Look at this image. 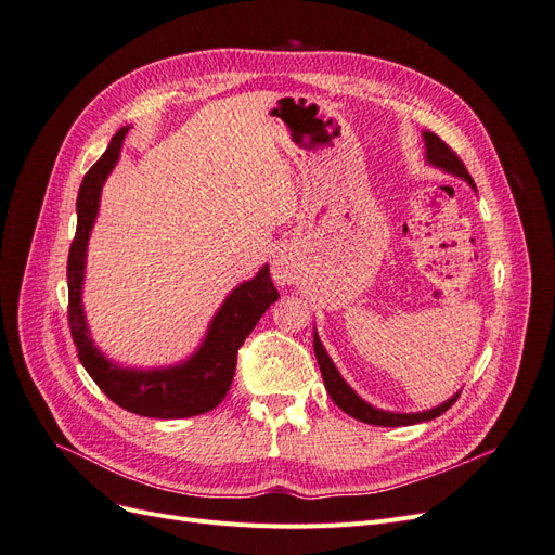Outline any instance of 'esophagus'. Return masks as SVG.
Returning <instances> with one entry per match:
<instances>
[{
    "instance_id": "34e87169",
    "label": "esophagus",
    "mask_w": 555,
    "mask_h": 555,
    "mask_svg": "<svg viewBox=\"0 0 555 555\" xmlns=\"http://www.w3.org/2000/svg\"><path fill=\"white\" fill-rule=\"evenodd\" d=\"M273 278L282 284L294 282V263L287 255H275L273 259Z\"/></svg>"
}]
</instances>
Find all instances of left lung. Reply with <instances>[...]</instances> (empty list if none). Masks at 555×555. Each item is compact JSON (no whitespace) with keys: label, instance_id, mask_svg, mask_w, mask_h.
I'll return each instance as SVG.
<instances>
[{"label":"left lung","instance_id":"1","mask_svg":"<svg viewBox=\"0 0 555 555\" xmlns=\"http://www.w3.org/2000/svg\"><path fill=\"white\" fill-rule=\"evenodd\" d=\"M422 137H424V147H426V164L435 166V169H442L444 173L463 178L469 184V188L477 192L475 180L469 178V173L465 171V164L456 157V153H453V150L440 137H435L433 131H424ZM312 345H314V357H317V363H319V371H322L324 386H326L328 396L333 398L335 405H338L345 414L359 418V422H363V424H373V426H412V424H418V422H430V418L447 412L453 405V402H456V398L461 396V391H456L449 400H444L442 405L424 410V412H389V410H379V408L371 405V402H365L343 379L340 371L331 361L328 351L324 349L322 340H319L317 328H314Z\"/></svg>","mask_w":555,"mask_h":555}]
</instances>
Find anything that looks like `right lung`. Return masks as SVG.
<instances>
[{"label": "right lung", "mask_w": 555, "mask_h": 555, "mask_svg": "<svg viewBox=\"0 0 555 555\" xmlns=\"http://www.w3.org/2000/svg\"><path fill=\"white\" fill-rule=\"evenodd\" d=\"M129 127H122L111 139L106 153L86 173L76 198V238L66 261V284H69V326L78 351V361L115 405L127 412L153 418H184L210 412L224 400L236 373L238 349L261 314L280 298L271 280L268 263L259 273L241 282L220 310L210 319L204 340L194 354L173 365L129 367L111 361L90 335L82 308V282H86L88 243L99 215L104 182L120 159Z\"/></svg>", "instance_id": "right-lung-1"}]
</instances>
